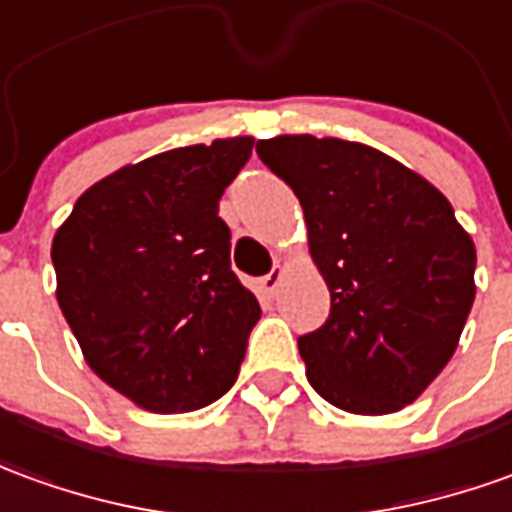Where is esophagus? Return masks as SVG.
<instances>
[{"instance_id":"obj_1","label":"esophagus","mask_w":512,"mask_h":512,"mask_svg":"<svg viewBox=\"0 0 512 512\" xmlns=\"http://www.w3.org/2000/svg\"><path fill=\"white\" fill-rule=\"evenodd\" d=\"M280 280H282V268L277 266V268H271L266 277H260V280H257V288H260V293H263V296H274V291H277Z\"/></svg>"}]
</instances>
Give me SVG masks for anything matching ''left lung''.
Listing matches in <instances>:
<instances>
[{"instance_id":"obj_1","label":"left lung","mask_w":512,"mask_h":512,"mask_svg":"<svg viewBox=\"0 0 512 512\" xmlns=\"http://www.w3.org/2000/svg\"><path fill=\"white\" fill-rule=\"evenodd\" d=\"M257 157L299 199L330 288V318L299 338L307 380L349 413L402 410L455 355L474 241L435 185L366 144L277 135Z\"/></svg>"}]
</instances>
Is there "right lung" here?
<instances>
[{
	"label": "right lung",
	"mask_w": 512,
	"mask_h": 512,
	"mask_svg": "<svg viewBox=\"0 0 512 512\" xmlns=\"http://www.w3.org/2000/svg\"><path fill=\"white\" fill-rule=\"evenodd\" d=\"M255 138L182 146L91 185L52 241L57 305L96 377L152 413L230 391L260 318L219 199Z\"/></svg>",
	"instance_id": "1"
}]
</instances>
